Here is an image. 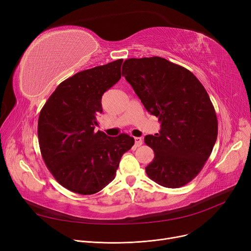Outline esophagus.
Segmentation results:
<instances>
[{
	"label": "esophagus",
	"instance_id": "esophagus-1",
	"mask_svg": "<svg viewBox=\"0 0 251 251\" xmlns=\"http://www.w3.org/2000/svg\"><path fill=\"white\" fill-rule=\"evenodd\" d=\"M142 142H143V140H142L141 137H134V146H135L136 148L140 147L141 144H142Z\"/></svg>",
	"mask_w": 251,
	"mask_h": 251
}]
</instances>
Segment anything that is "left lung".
<instances>
[{"instance_id": "left-lung-1", "label": "left lung", "mask_w": 251, "mask_h": 251, "mask_svg": "<svg viewBox=\"0 0 251 251\" xmlns=\"http://www.w3.org/2000/svg\"><path fill=\"white\" fill-rule=\"evenodd\" d=\"M122 75L161 122L159 133L144 138L154 152L148 176L167 188L186 185L203 168L218 136L205 88L189 70L161 57L128 59Z\"/></svg>"}]
</instances>
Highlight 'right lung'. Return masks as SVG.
I'll return each mask as SVG.
<instances>
[{"mask_svg":"<svg viewBox=\"0 0 251 251\" xmlns=\"http://www.w3.org/2000/svg\"><path fill=\"white\" fill-rule=\"evenodd\" d=\"M123 59L80 71L61 82L38 117L37 135L46 166L63 187L89 195L111 183L133 137L95 132L101 97L121 78Z\"/></svg>","mask_w":251,"mask_h":251,"instance_id":"obj_1","label":"right lung"}]
</instances>
